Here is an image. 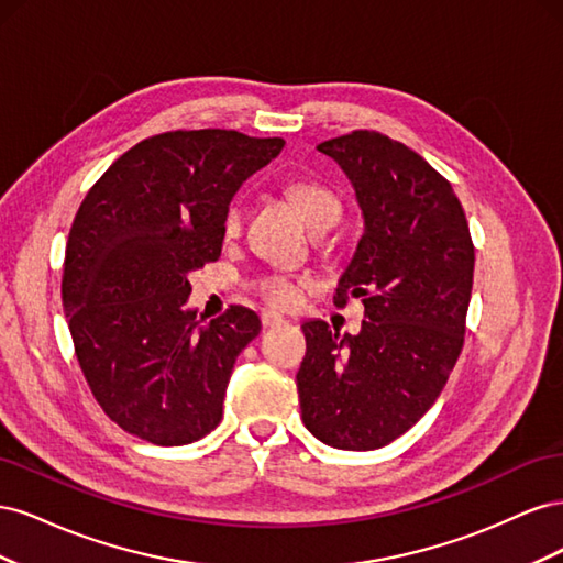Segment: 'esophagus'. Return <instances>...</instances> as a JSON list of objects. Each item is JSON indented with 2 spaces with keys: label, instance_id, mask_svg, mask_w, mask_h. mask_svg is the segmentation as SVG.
Listing matches in <instances>:
<instances>
[{
  "label": "esophagus",
  "instance_id": "esophagus-1",
  "mask_svg": "<svg viewBox=\"0 0 563 563\" xmlns=\"http://www.w3.org/2000/svg\"><path fill=\"white\" fill-rule=\"evenodd\" d=\"M261 321H263V327L265 329H272V327H282V323L286 321L282 314H277V312H263L261 314Z\"/></svg>",
  "mask_w": 563,
  "mask_h": 563
}]
</instances>
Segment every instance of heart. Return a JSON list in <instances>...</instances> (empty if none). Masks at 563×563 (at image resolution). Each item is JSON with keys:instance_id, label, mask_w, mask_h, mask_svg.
<instances>
[{"instance_id": "1", "label": "heart", "mask_w": 563, "mask_h": 563, "mask_svg": "<svg viewBox=\"0 0 563 563\" xmlns=\"http://www.w3.org/2000/svg\"><path fill=\"white\" fill-rule=\"evenodd\" d=\"M286 197L296 203V209L305 218V223L314 230H323L333 225L340 216V201L338 197L319 183L312 180H296L286 187ZM242 225V207L232 203L225 213V232L234 234L240 232ZM300 282L288 275H267L255 282V291L258 296L275 305V308H291L300 296Z\"/></svg>"}]
</instances>
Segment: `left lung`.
<instances>
[{"instance_id": "1", "label": "left lung", "mask_w": 563, "mask_h": 563, "mask_svg": "<svg viewBox=\"0 0 563 563\" xmlns=\"http://www.w3.org/2000/svg\"><path fill=\"white\" fill-rule=\"evenodd\" d=\"M350 178L364 234L335 286L362 298L356 335L302 323L296 376L302 422L343 451L387 446L430 411L463 350L474 246L451 183L418 152L378 131L323 141Z\"/></svg>"}]
</instances>
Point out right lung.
I'll return each mask as SVG.
<instances>
[{
  "mask_svg": "<svg viewBox=\"0 0 563 563\" xmlns=\"http://www.w3.org/2000/svg\"><path fill=\"white\" fill-rule=\"evenodd\" d=\"M284 145L225 129L159 133L84 197L67 236L63 308L84 378L129 434L183 446L223 418L234 362L261 319L232 305L197 321L187 277L218 261L234 192Z\"/></svg>",
  "mask_w": 563,
  "mask_h": 563,
  "instance_id": "add662e5",
  "label": "right lung"
}]
</instances>
